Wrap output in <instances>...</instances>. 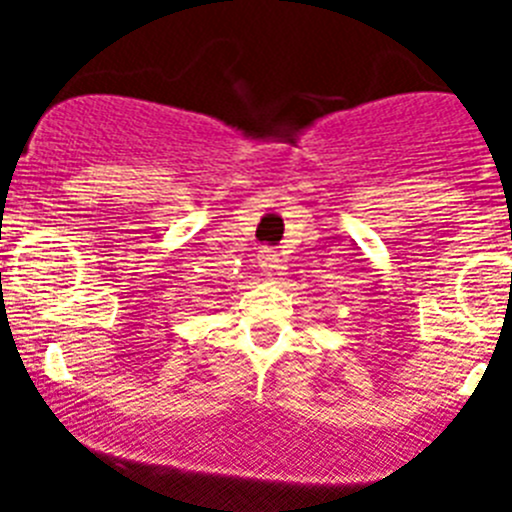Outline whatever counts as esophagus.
<instances>
[{
  "label": "esophagus",
  "instance_id": "obj_1",
  "mask_svg": "<svg viewBox=\"0 0 512 512\" xmlns=\"http://www.w3.org/2000/svg\"><path fill=\"white\" fill-rule=\"evenodd\" d=\"M256 264H259L261 277H266V279L277 277L279 269H282V264H279V256L271 251V248H264V251H259V259H256Z\"/></svg>",
  "mask_w": 512,
  "mask_h": 512
}]
</instances>
